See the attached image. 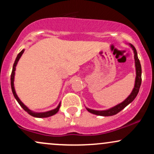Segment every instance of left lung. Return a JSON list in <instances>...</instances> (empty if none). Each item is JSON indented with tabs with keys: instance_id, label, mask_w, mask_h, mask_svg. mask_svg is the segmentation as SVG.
<instances>
[{
	"instance_id": "obj_1",
	"label": "left lung",
	"mask_w": 154,
	"mask_h": 154,
	"mask_svg": "<svg viewBox=\"0 0 154 154\" xmlns=\"http://www.w3.org/2000/svg\"><path fill=\"white\" fill-rule=\"evenodd\" d=\"M130 45L131 46L132 50L134 51V54H135V67H136V78H135V87H134L133 90H132L131 94H130L128 98H126L122 103L118 104L116 106L111 108L110 109H108V110L105 111H95L93 110V109H87V110L89 112L92 113L93 114H96L98 116H113L115 115V114L119 113L120 111L122 110L123 109H125L128 104H130L131 102L137 96V93L139 92L140 87L141 85V81H142V78H141V73H142V70H141V65L140 63V61L137 57V51H136L135 48L132 45L130 44Z\"/></svg>"
}]
</instances>
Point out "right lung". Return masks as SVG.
Wrapping results in <instances>:
<instances>
[{
    "label": "right lung",
    "mask_w": 154,
    "mask_h": 154,
    "mask_svg": "<svg viewBox=\"0 0 154 154\" xmlns=\"http://www.w3.org/2000/svg\"><path fill=\"white\" fill-rule=\"evenodd\" d=\"M24 49H23V50L21 51V52L19 53L18 55H17V59H16L15 62H14V63L13 69H12L11 75V90H12V93H13V94H14V98H16V99H17V101H18V103H19V105H20L23 108V109H24V110L25 111H26V112H27L28 114H29V115H31V116H35V117H38V118L48 117V116L54 115V114H56V113H57L58 111H59L60 106H61V103H59V105L58 106V107L56 108V109H54V110H51V111H47V112H43V113H35V112H33V111H32L31 110H29V109H28V108L26 107V106L24 105V104L23 103L22 101H21L20 99H19V97L17 96V93H16L15 89H14V74H15V70H16V66H17V62H18V61H19V59H20L21 56H22V55L23 54V53H24Z\"/></svg>",
    "instance_id": "right-lung-1"
}]
</instances>
